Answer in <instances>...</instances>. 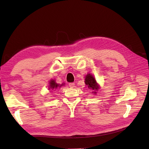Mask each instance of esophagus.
Returning <instances> with one entry per match:
<instances>
[{
    "instance_id": "obj_1",
    "label": "esophagus",
    "mask_w": 149,
    "mask_h": 149,
    "mask_svg": "<svg viewBox=\"0 0 149 149\" xmlns=\"http://www.w3.org/2000/svg\"><path fill=\"white\" fill-rule=\"evenodd\" d=\"M74 86H75V84L74 83H69V86L70 88H72L74 87Z\"/></svg>"
}]
</instances>
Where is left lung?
Instances as JSON below:
<instances>
[{
  "instance_id": "left-lung-1",
  "label": "left lung",
  "mask_w": 149,
  "mask_h": 149,
  "mask_svg": "<svg viewBox=\"0 0 149 149\" xmlns=\"http://www.w3.org/2000/svg\"><path fill=\"white\" fill-rule=\"evenodd\" d=\"M85 83L86 85H88V86L89 89H92L93 90H98V86L97 85V81H95V79L93 78V77L89 74L86 76L85 78ZM94 93H96V92H93Z\"/></svg>"
}]
</instances>
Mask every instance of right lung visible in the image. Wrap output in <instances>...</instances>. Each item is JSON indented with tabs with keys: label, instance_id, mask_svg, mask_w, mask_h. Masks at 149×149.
<instances>
[{
	"label": "right lung",
	"instance_id": "1",
	"mask_svg": "<svg viewBox=\"0 0 149 149\" xmlns=\"http://www.w3.org/2000/svg\"><path fill=\"white\" fill-rule=\"evenodd\" d=\"M49 89H52V90H55L56 89H57L58 87H60L61 86H63V84H61L60 86H59V84H58L57 83H56V82H55V80H51L50 81V83H49Z\"/></svg>",
	"mask_w": 149,
	"mask_h": 149
}]
</instances>
